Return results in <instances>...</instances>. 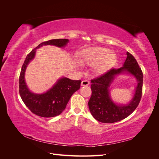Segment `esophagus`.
Returning a JSON list of instances; mask_svg holds the SVG:
<instances>
[{
	"instance_id": "34e87169",
	"label": "esophagus",
	"mask_w": 159,
	"mask_h": 159,
	"mask_svg": "<svg viewBox=\"0 0 159 159\" xmlns=\"http://www.w3.org/2000/svg\"><path fill=\"white\" fill-rule=\"evenodd\" d=\"M89 84V81L88 80H83L82 81H81V86H87Z\"/></svg>"
}]
</instances>
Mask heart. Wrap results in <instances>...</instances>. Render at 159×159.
Wrapping results in <instances>:
<instances>
[{
  "mask_svg": "<svg viewBox=\"0 0 159 159\" xmlns=\"http://www.w3.org/2000/svg\"><path fill=\"white\" fill-rule=\"evenodd\" d=\"M80 61L83 64L94 66L96 73L102 74L109 71L116 63L117 55L107 48H88L81 52Z\"/></svg>",
  "mask_w": 159,
  "mask_h": 159,
  "instance_id": "1",
  "label": "heart"
}]
</instances>
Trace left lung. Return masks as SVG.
<instances>
[{"label": "left lung", "mask_w": 159, "mask_h": 159, "mask_svg": "<svg viewBox=\"0 0 159 159\" xmlns=\"http://www.w3.org/2000/svg\"><path fill=\"white\" fill-rule=\"evenodd\" d=\"M126 54L127 58L121 68L111 69L91 81L92 93L88 102L89 109L92 116L99 122L111 123L125 119L134 111L140 102L143 75L135 58L128 52ZM120 75L133 76L137 80L133 97L127 104L115 102L110 93V88L114 79Z\"/></svg>", "instance_id": "1"}]
</instances>
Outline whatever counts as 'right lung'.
<instances>
[{
	"mask_svg": "<svg viewBox=\"0 0 159 159\" xmlns=\"http://www.w3.org/2000/svg\"><path fill=\"white\" fill-rule=\"evenodd\" d=\"M68 42V39H54L42 42L27 55L22 65L19 78V92L26 107L38 116L53 117L61 114L66 109L71 95L80 88L81 81L62 77L46 92L36 93L30 90L26 82L25 72L27 66L34 59L36 50L40 47L50 45L62 48Z\"/></svg>",
	"mask_w": 159,
	"mask_h": 159,
	"instance_id": "add662e5",
	"label": "right lung"
}]
</instances>
